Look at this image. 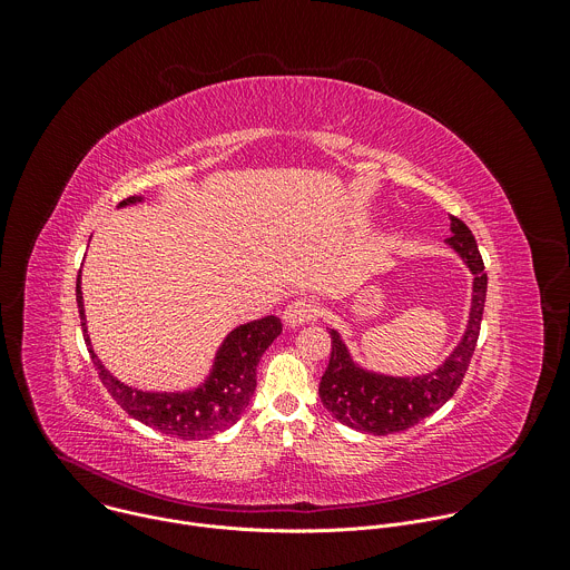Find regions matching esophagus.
<instances>
[{"instance_id": "obj_1", "label": "esophagus", "mask_w": 570, "mask_h": 570, "mask_svg": "<svg viewBox=\"0 0 570 570\" xmlns=\"http://www.w3.org/2000/svg\"><path fill=\"white\" fill-rule=\"evenodd\" d=\"M317 313V306L311 302V299H297V302H291L286 308H284V322L286 327H302V324L311 322Z\"/></svg>"}]
</instances>
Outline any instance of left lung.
<instances>
[{"instance_id":"left-lung-1","label":"left lung","mask_w":570,"mask_h":570,"mask_svg":"<svg viewBox=\"0 0 570 570\" xmlns=\"http://www.w3.org/2000/svg\"><path fill=\"white\" fill-rule=\"evenodd\" d=\"M449 218L451 236L444 243L462 259L473 277L471 306L462 338L433 372L392 376L363 367L352 356L343 334L338 330H330L332 358L320 379L317 392L324 409L354 431L390 435L411 429L440 411L464 379L480 334L487 273L471 229L460 218Z\"/></svg>"}]
</instances>
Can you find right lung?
I'll return each mask as SVG.
<instances>
[{
  "instance_id": "1",
  "label": "right lung",
  "mask_w": 570,
  "mask_h": 570,
  "mask_svg": "<svg viewBox=\"0 0 570 570\" xmlns=\"http://www.w3.org/2000/svg\"><path fill=\"white\" fill-rule=\"evenodd\" d=\"M141 203L144 196H130L121 200L117 209ZM76 302L88 352L95 361L101 383L108 387L112 399L132 420L180 440H205L240 420L257 387V365L264 352L282 334V320L275 315H264L259 320L238 324L223 338L207 376L196 387L171 392L141 390L117 379L97 356L88 332L80 273L76 277Z\"/></svg>"
}]
</instances>
